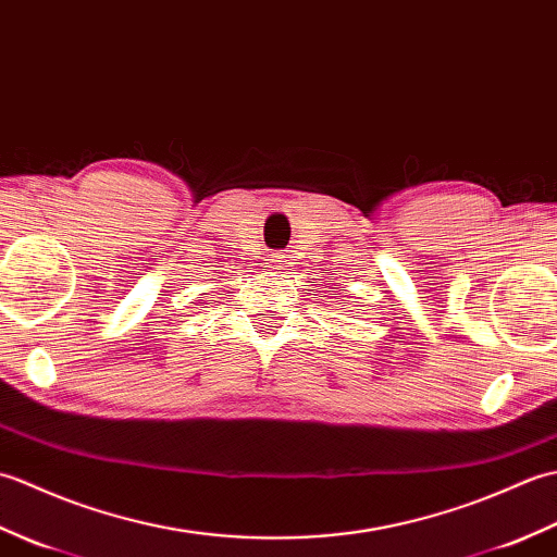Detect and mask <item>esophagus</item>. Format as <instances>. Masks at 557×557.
I'll use <instances>...</instances> for the list:
<instances>
[{"label": "esophagus", "instance_id": "1", "mask_svg": "<svg viewBox=\"0 0 557 557\" xmlns=\"http://www.w3.org/2000/svg\"><path fill=\"white\" fill-rule=\"evenodd\" d=\"M287 256L285 253H270L268 256V268L270 270H287Z\"/></svg>", "mask_w": 557, "mask_h": 557}]
</instances>
